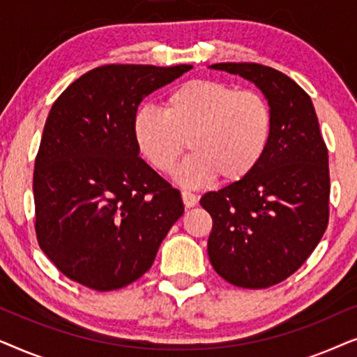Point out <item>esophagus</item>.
<instances>
[{"instance_id":"obj_1","label":"esophagus","mask_w":357,"mask_h":357,"mask_svg":"<svg viewBox=\"0 0 357 357\" xmlns=\"http://www.w3.org/2000/svg\"><path fill=\"white\" fill-rule=\"evenodd\" d=\"M182 199H183V204L187 208H192L195 204L198 203V197L192 192H188V190H182Z\"/></svg>"}]
</instances>
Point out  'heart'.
<instances>
[{"mask_svg":"<svg viewBox=\"0 0 357 357\" xmlns=\"http://www.w3.org/2000/svg\"><path fill=\"white\" fill-rule=\"evenodd\" d=\"M273 110L257 91H238L214 79H190L169 92L162 110L136 112L133 138L155 172L169 175L185 149L193 154L177 172L185 187L245 178L265 158L273 136Z\"/></svg>","mask_w":357,"mask_h":357,"instance_id":"obj_1","label":"heart"}]
</instances>
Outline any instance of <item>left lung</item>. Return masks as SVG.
<instances>
[{
	"mask_svg": "<svg viewBox=\"0 0 357 357\" xmlns=\"http://www.w3.org/2000/svg\"><path fill=\"white\" fill-rule=\"evenodd\" d=\"M211 68L255 82L275 119L258 167L199 199L213 218L208 255L214 270L234 286L263 289L299 270L328 226V149L309 94L289 76L258 63Z\"/></svg>",
	"mask_w": 357,
	"mask_h": 357,
	"instance_id": "8db88e82",
	"label": "left lung"
}]
</instances>
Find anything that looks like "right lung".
<instances>
[{
  "instance_id": "1",
  "label": "right lung",
  "mask_w": 357,
  "mask_h": 357,
  "mask_svg": "<svg viewBox=\"0 0 357 357\" xmlns=\"http://www.w3.org/2000/svg\"><path fill=\"white\" fill-rule=\"evenodd\" d=\"M192 65H104L52 105L33 169L38 245L70 280L114 291L139 280L183 214L180 192L133 138L146 96Z\"/></svg>"
}]
</instances>
